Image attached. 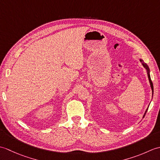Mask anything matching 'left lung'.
Masks as SVG:
<instances>
[{"label": "left lung", "instance_id": "obj_1", "mask_svg": "<svg viewBox=\"0 0 160 160\" xmlns=\"http://www.w3.org/2000/svg\"><path fill=\"white\" fill-rule=\"evenodd\" d=\"M140 61H141V62H143V60H140ZM142 64H143V66L146 68V69L147 70V74H148V80H149V82H150L151 87V89H152V95H153V84H152V80H151V76H150V70H149V68H148V65H147V64H146V63H144V62H142ZM148 108H147V110H146V112H145V113H144V115L143 118L145 116L146 113H147V111H148Z\"/></svg>", "mask_w": 160, "mask_h": 160}]
</instances>
